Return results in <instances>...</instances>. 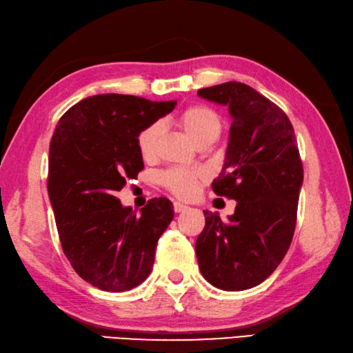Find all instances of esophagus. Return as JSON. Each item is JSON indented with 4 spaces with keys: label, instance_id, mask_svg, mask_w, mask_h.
<instances>
[{
    "label": "esophagus",
    "instance_id": "34e87169",
    "mask_svg": "<svg viewBox=\"0 0 353 353\" xmlns=\"http://www.w3.org/2000/svg\"><path fill=\"white\" fill-rule=\"evenodd\" d=\"M185 210H188L187 205H183L181 202H174V211H176V213H182V211H185Z\"/></svg>",
    "mask_w": 353,
    "mask_h": 353
}]
</instances>
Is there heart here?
Here are the masks:
<instances>
[{
  "label": "heart",
  "mask_w": 353,
  "mask_h": 353,
  "mask_svg": "<svg viewBox=\"0 0 353 353\" xmlns=\"http://www.w3.org/2000/svg\"><path fill=\"white\" fill-rule=\"evenodd\" d=\"M177 123L185 134L197 145L203 140L214 139L221 134L222 121L219 114L213 108L205 105H193L183 110L177 117ZM160 134V125L157 121L145 126L137 134L136 143L140 156L143 159L152 157L156 151V143ZM205 179V172L201 170L171 168L160 174V183L172 194L179 197H191L197 190V185Z\"/></svg>",
  "instance_id": "obj_1"
}]
</instances>
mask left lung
I'll return each mask as SVG.
<instances>
[{
	"label": "left lung",
	"instance_id": "8db88e82",
	"mask_svg": "<svg viewBox=\"0 0 353 353\" xmlns=\"http://www.w3.org/2000/svg\"><path fill=\"white\" fill-rule=\"evenodd\" d=\"M197 95L228 106L232 115L225 162L211 187L236 201L228 222L203 210L199 268L221 290H247L276 270L292 243L304 179L296 137L285 112L243 83L203 88Z\"/></svg>",
	"mask_w": 353,
	"mask_h": 353
}]
</instances>
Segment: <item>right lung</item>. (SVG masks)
Returning a JSON list of instances; mask_svg holds the SVG:
<instances>
[{"label":"right lung","instance_id":"obj_1","mask_svg":"<svg viewBox=\"0 0 353 353\" xmlns=\"http://www.w3.org/2000/svg\"><path fill=\"white\" fill-rule=\"evenodd\" d=\"M176 100L99 94L61 115L49 146L48 193L61 248L79 276L105 292L142 284L157 241L174 217L172 202L154 197L136 214L115 193L143 170L137 134L170 114Z\"/></svg>","mask_w":353,"mask_h":353}]
</instances>
